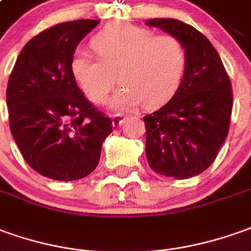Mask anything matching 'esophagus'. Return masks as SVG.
<instances>
[{
    "label": "esophagus",
    "instance_id": "esophagus-1",
    "mask_svg": "<svg viewBox=\"0 0 251 251\" xmlns=\"http://www.w3.org/2000/svg\"><path fill=\"white\" fill-rule=\"evenodd\" d=\"M126 122V117H123L120 115H116L112 117V126L115 127V128H119V127H122L123 123Z\"/></svg>",
    "mask_w": 251,
    "mask_h": 251
}]
</instances>
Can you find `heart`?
<instances>
[{
	"label": "heart",
	"mask_w": 251,
	"mask_h": 251,
	"mask_svg": "<svg viewBox=\"0 0 251 251\" xmlns=\"http://www.w3.org/2000/svg\"><path fill=\"white\" fill-rule=\"evenodd\" d=\"M91 46L98 58L75 54L71 60L72 76L93 102L101 103L113 89L117 74L123 86L109 102L117 112L168 102L187 70V50L176 36L154 35L132 24H108L93 38Z\"/></svg>",
	"instance_id": "1"
}]
</instances>
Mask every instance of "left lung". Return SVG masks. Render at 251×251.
I'll return each instance as SVG.
<instances>
[{
	"label": "left lung",
	"mask_w": 251,
	"mask_h": 251,
	"mask_svg": "<svg viewBox=\"0 0 251 251\" xmlns=\"http://www.w3.org/2000/svg\"><path fill=\"white\" fill-rule=\"evenodd\" d=\"M146 25L176 36L187 50V70L179 90L143 117L146 158L160 175L188 179L212 165L227 138L231 82L213 45L193 25L176 19H150Z\"/></svg>",
	"instance_id": "1"
}]
</instances>
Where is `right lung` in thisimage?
<instances>
[{
    "instance_id": "right-lung-1",
    "label": "right lung",
    "mask_w": 251,
    "mask_h": 251,
    "mask_svg": "<svg viewBox=\"0 0 251 251\" xmlns=\"http://www.w3.org/2000/svg\"><path fill=\"white\" fill-rule=\"evenodd\" d=\"M100 20L57 24L30 39L6 87L12 136L31 168L79 180L97 168L112 120L86 100L71 72L76 46Z\"/></svg>"
}]
</instances>
